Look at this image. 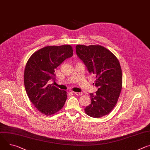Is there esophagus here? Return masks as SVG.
Returning <instances> with one entry per match:
<instances>
[{
  "label": "esophagus",
  "instance_id": "1",
  "mask_svg": "<svg viewBox=\"0 0 150 150\" xmlns=\"http://www.w3.org/2000/svg\"><path fill=\"white\" fill-rule=\"evenodd\" d=\"M74 94H75L76 95H78V96H81L83 94L82 93H79V92H74Z\"/></svg>",
  "mask_w": 150,
  "mask_h": 150
}]
</instances>
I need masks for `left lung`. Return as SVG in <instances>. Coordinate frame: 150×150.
I'll list each match as a JSON object with an SVG mask.
<instances>
[{
    "label": "left lung",
    "instance_id": "1",
    "mask_svg": "<svg viewBox=\"0 0 150 150\" xmlns=\"http://www.w3.org/2000/svg\"><path fill=\"white\" fill-rule=\"evenodd\" d=\"M76 52L90 74L96 76V94H90L91 104L84 111L90 117L100 118L116 105L122 88V71L114 54L101 45H77Z\"/></svg>",
    "mask_w": 150,
    "mask_h": 150
}]
</instances>
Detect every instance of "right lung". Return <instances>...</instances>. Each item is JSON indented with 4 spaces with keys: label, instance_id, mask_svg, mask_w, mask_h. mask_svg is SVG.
<instances>
[{
    "label": "right lung",
    "instance_id": "add662e5",
    "mask_svg": "<svg viewBox=\"0 0 150 150\" xmlns=\"http://www.w3.org/2000/svg\"><path fill=\"white\" fill-rule=\"evenodd\" d=\"M72 56L70 45L47 46L34 52L27 62L24 74L25 89L31 102L42 114L51 115L63 107L66 91L50 84V81H55V69Z\"/></svg>",
    "mask_w": 150,
    "mask_h": 150
}]
</instances>
